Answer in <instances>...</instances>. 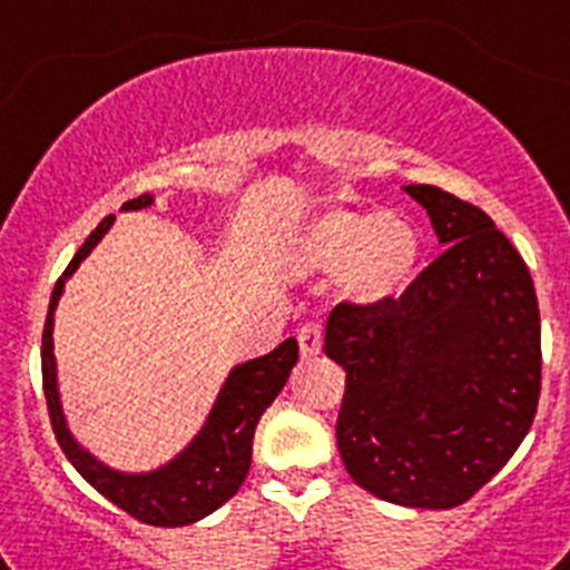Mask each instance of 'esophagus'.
Listing matches in <instances>:
<instances>
[{"label":"esophagus","mask_w":570,"mask_h":570,"mask_svg":"<svg viewBox=\"0 0 570 570\" xmlns=\"http://www.w3.org/2000/svg\"><path fill=\"white\" fill-rule=\"evenodd\" d=\"M298 344H301V355H304V358H315V355L321 353V344H324L321 326L306 324L304 330L298 333Z\"/></svg>","instance_id":"34e87169"}]
</instances>
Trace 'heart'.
Instances as JSON below:
<instances>
[{
	"label": "heart",
	"mask_w": 570,
	"mask_h": 570,
	"mask_svg": "<svg viewBox=\"0 0 570 570\" xmlns=\"http://www.w3.org/2000/svg\"><path fill=\"white\" fill-rule=\"evenodd\" d=\"M289 261L298 272H335V301L373 309L407 289L422 261V232L402 212L333 206L295 229Z\"/></svg>",
	"instance_id": "obj_1"
}]
</instances>
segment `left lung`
<instances>
[{"mask_svg":"<svg viewBox=\"0 0 570 570\" xmlns=\"http://www.w3.org/2000/svg\"><path fill=\"white\" fill-rule=\"evenodd\" d=\"M444 252L402 298L326 321L346 370L338 450L384 502L448 511L491 482L539 404V304L522 255L482 209L435 186H404Z\"/></svg>","mask_w":570,"mask_h":570,"instance_id":"1","label":"left lung"}]
</instances>
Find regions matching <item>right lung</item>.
I'll use <instances>...</instances> for the list:
<instances>
[{
  "mask_svg": "<svg viewBox=\"0 0 570 570\" xmlns=\"http://www.w3.org/2000/svg\"><path fill=\"white\" fill-rule=\"evenodd\" d=\"M151 206H155V197L140 195L137 200L122 203V212H140L151 209ZM111 226L114 215L106 217L88 235V240L79 246L73 261L51 292L46 333H42V387H46L48 413H51L53 433H57V442L68 456V462L108 502H114L117 508H122V511L146 524L180 528V524H191L215 513L220 504L229 502L240 491L252 464L255 428L261 422V415L266 413V407L284 390L292 367L298 364V341L286 338L272 353L235 364L224 384H220V393H217L203 428L166 464L155 470H140V473L106 464L102 459L94 456L91 450L82 448L77 442V435L71 433V428H68L62 399H59L57 355H53V313H57L59 298L66 292L68 278L91 255L94 246L108 235Z\"/></svg>",
  "mask_w": 570,
  "mask_h": 570,
  "instance_id": "obj_1",
  "label": "right lung"
}]
</instances>
